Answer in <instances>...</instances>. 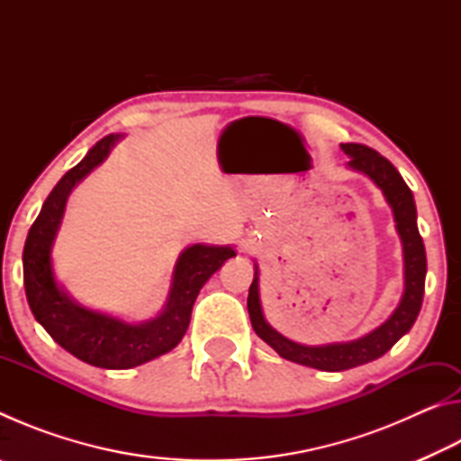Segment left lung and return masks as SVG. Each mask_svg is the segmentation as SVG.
<instances>
[{"instance_id":"8db88e82","label":"left lung","mask_w":461,"mask_h":461,"mask_svg":"<svg viewBox=\"0 0 461 461\" xmlns=\"http://www.w3.org/2000/svg\"><path fill=\"white\" fill-rule=\"evenodd\" d=\"M341 150L349 156L348 165L368 175L376 183L388 205L393 207L396 230L402 240L404 249V294L401 305L396 307L393 317L384 325H380L376 331L366 335L362 339L348 343H333V346L309 348L286 339L278 331L272 330L262 315L260 294H258V270L254 272V280L249 285L248 293V313L252 321L254 331L258 338L268 343L275 352L296 364L309 366V368L325 370V372H341L356 368V366L368 364L376 357L384 356L390 348L407 333L423 305L425 293V275H427V256L423 238L417 228V207L412 193L402 181L399 170L393 167V162L378 154L374 148L366 144L348 142L341 144Z\"/></svg>"}]
</instances>
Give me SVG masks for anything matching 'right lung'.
I'll return each instance as SVG.
<instances>
[{
    "mask_svg": "<svg viewBox=\"0 0 461 461\" xmlns=\"http://www.w3.org/2000/svg\"><path fill=\"white\" fill-rule=\"evenodd\" d=\"M115 140L118 136L113 134L101 138L79 165L57 183L28 231L22 258L28 305L50 338L68 354L91 366L126 370L170 352L183 339L201 286L236 252L230 246L213 248L201 244L185 249L176 262L173 291L165 313L150 323L128 325L68 301V296L60 293L54 283L52 275L50 246L54 233L59 230L68 193L105 158Z\"/></svg>",
    "mask_w": 461,
    "mask_h": 461,
    "instance_id": "right-lung-1",
    "label": "right lung"
}]
</instances>
